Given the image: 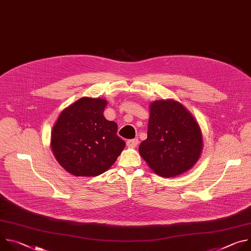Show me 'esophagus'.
<instances>
[{"instance_id":"esophagus-1","label":"esophagus","mask_w":251,"mask_h":251,"mask_svg":"<svg viewBox=\"0 0 251 251\" xmlns=\"http://www.w3.org/2000/svg\"><path fill=\"white\" fill-rule=\"evenodd\" d=\"M138 144H139V140L137 138L127 141V146L130 148H135V147H137Z\"/></svg>"}]
</instances>
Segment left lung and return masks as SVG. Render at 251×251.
<instances>
[{
	"label": "left lung",
	"mask_w": 251,
	"mask_h": 251,
	"mask_svg": "<svg viewBox=\"0 0 251 251\" xmlns=\"http://www.w3.org/2000/svg\"><path fill=\"white\" fill-rule=\"evenodd\" d=\"M201 128L191 112L177 101L157 100L150 104L148 137L139 153L160 176L181 175L200 159Z\"/></svg>",
	"instance_id": "1"
}]
</instances>
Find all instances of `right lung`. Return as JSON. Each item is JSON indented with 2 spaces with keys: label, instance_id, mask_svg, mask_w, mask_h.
I'll list each match as a JSON object with an SVG mask.
<instances>
[{
  "label": "right lung",
  "instance_id": "obj_1",
  "mask_svg": "<svg viewBox=\"0 0 251 251\" xmlns=\"http://www.w3.org/2000/svg\"><path fill=\"white\" fill-rule=\"evenodd\" d=\"M107 101L82 97L60 113L50 146L59 165L76 176H95L108 170L125 148L117 124L104 115Z\"/></svg>",
  "mask_w": 251,
  "mask_h": 251
}]
</instances>
